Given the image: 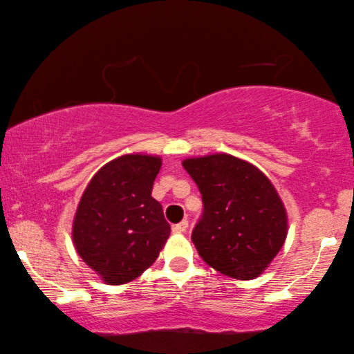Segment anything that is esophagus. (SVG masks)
<instances>
[{"label": "esophagus", "mask_w": 354, "mask_h": 354, "mask_svg": "<svg viewBox=\"0 0 354 354\" xmlns=\"http://www.w3.org/2000/svg\"><path fill=\"white\" fill-rule=\"evenodd\" d=\"M187 229H188V221H182L180 224L172 227V232L174 234H185Z\"/></svg>", "instance_id": "1"}]
</instances>
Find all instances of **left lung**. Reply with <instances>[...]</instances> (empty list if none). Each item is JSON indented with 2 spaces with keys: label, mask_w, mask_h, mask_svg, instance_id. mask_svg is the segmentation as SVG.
<instances>
[{
  "label": "left lung",
  "mask_w": 354,
  "mask_h": 354,
  "mask_svg": "<svg viewBox=\"0 0 354 354\" xmlns=\"http://www.w3.org/2000/svg\"><path fill=\"white\" fill-rule=\"evenodd\" d=\"M182 166L205 205L192 234L198 254L227 277H259L288 232L287 209L272 182L254 164L227 153L187 158Z\"/></svg>",
  "instance_id": "left-lung-1"
}]
</instances>
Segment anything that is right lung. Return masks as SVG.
I'll return each mask as SVG.
<instances>
[{"label": "right lung", "mask_w": 354, "mask_h": 354, "mask_svg": "<svg viewBox=\"0 0 354 354\" xmlns=\"http://www.w3.org/2000/svg\"><path fill=\"white\" fill-rule=\"evenodd\" d=\"M161 164L153 154H122L104 164L82 193L72 241L104 283L122 285L142 275L171 235L162 207L151 196Z\"/></svg>", "instance_id": "right-lung-1"}]
</instances>
